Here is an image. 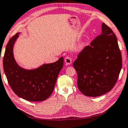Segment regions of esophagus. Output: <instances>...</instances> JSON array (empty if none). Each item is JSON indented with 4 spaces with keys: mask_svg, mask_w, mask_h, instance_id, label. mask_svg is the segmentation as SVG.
Instances as JSON below:
<instances>
[{
    "mask_svg": "<svg viewBox=\"0 0 128 128\" xmlns=\"http://www.w3.org/2000/svg\"><path fill=\"white\" fill-rule=\"evenodd\" d=\"M72 58H71L70 56H67L64 58V62H65L66 64H70L71 63H72Z\"/></svg>",
    "mask_w": 128,
    "mask_h": 128,
    "instance_id": "1",
    "label": "esophagus"
}]
</instances>
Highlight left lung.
Wrapping results in <instances>:
<instances>
[{
  "label": "left lung",
  "instance_id": "left-lung-1",
  "mask_svg": "<svg viewBox=\"0 0 128 128\" xmlns=\"http://www.w3.org/2000/svg\"><path fill=\"white\" fill-rule=\"evenodd\" d=\"M78 74V89L84 96L98 97L110 91L122 68L117 37L103 23L102 33L78 55L73 63Z\"/></svg>",
  "mask_w": 128,
  "mask_h": 128
}]
</instances>
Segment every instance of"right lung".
Listing matches in <instances>:
<instances>
[{"mask_svg": "<svg viewBox=\"0 0 128 128\" xmlns=\"http://www.w3.org/2000/svg\"><path fill=\"white\" fill-rule=\"evenodd\" d=\"M19 33L10 39L3 57V68L8 82L13 92L29 101H42L52 93L64 58L52 64H44L34 70H25L18 65L13 56V46Z\"/></svg>", "mask_w": 128, "mask_h": 128, "instance_id": "obj_1", "label": "right lung"}]
</instances>
